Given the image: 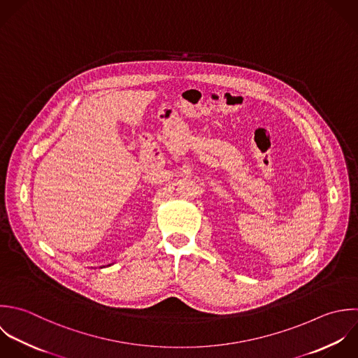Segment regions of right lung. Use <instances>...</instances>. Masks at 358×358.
<instances>
[{
  "mask_svg": "<svg viewBox=\"0 0 358 358\" xmlns=\"http://www.w3.org/2000/svg\"><path fill=\"white\" fill-rule=\"evenodd\" d=\"M107 266H110V265H107ZM100 268H104V266H100Z\"/></svg>",
  "mask_w": 358,
  "mask_h": 358,
  "instance_id": "add662e5",
  "label": "right lung"
}]
</instances>
